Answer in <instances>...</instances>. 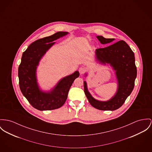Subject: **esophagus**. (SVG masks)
Returning a JSON list of instances; mask_svg holds the SVG:
<instances>
[{"mask_svg":"<svg viewBox=\"0 0 152 152\" xmlns=\"http://www.w3.org/2000/svg\"><path fill=\"white\" fill-rule=\"evenodd\" d=\"M79 72L80 75H83L86 72V69L84 67H80L79 69Z\"/></svg>","mask_w":152,"mask_h":152,"instance_id":"1","label":"esophagus"}]
</instances>
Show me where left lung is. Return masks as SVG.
Instances as JSON below:
<instances>
[{
    "instance_id": "left-lung-1",
    "label": "left lung",
    "mask_w": 152,
    "mask_h": 152,
    "mask_svg": "<svg viewBox=\"0 0 152 152\" xmlns=\"http://www.w3.org/2000/svg\"><path fill=\"white\" fill-rule=\"evenodd\" d=\"M102 45H108L115 39H106L96 36ZM95 59L99 64L112 67L115 71L117 83L115 94L109 100L99 101L94 98L89 92L87 84L84 81V91L90 104L94 107L101 110H115L120 107L132 93L137 77V67L134 52L124 40H120L107 47L96 49ZM85 73L84 77H87Z\"/></svg>"
}]
</instances>
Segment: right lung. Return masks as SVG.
<instances>
[{
    "mask_svg": "<svg viewBox=\"0 0 152 152\" xmlns=\"http://www.w3.org/2000/svg\"><path fill=\"white\" fill-rule=\"evenodd\" d=\"M68 34V32H58L37 40L23 54L18 73L20 88L31 105L37 110H50L61 107L67 99L73 82L79 76V72L76 70L60 79L48 91L42 90L37 80V69L40 60L56 43L55 40Z\"/></svg>",
    "mask_w": 152,
    "mask_h": 152,
    "instance_id": "1",
    "label": "right lung"
}]
</instances>
